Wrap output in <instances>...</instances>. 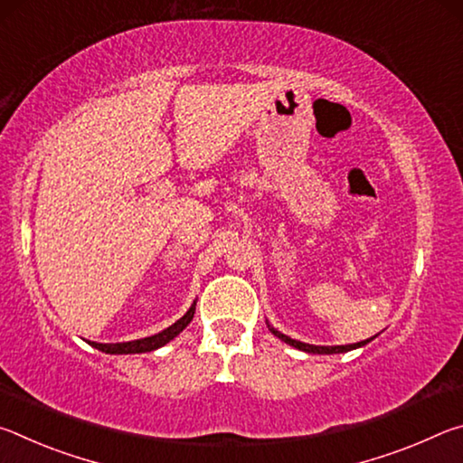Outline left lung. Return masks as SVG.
<instances>
[{
    "label": "left lung",
    "instance_id": "8db88e82",
    "mask_svg": "<svg viewBox=\"0 0 463 463\" xmlns=\"http://www.w3.org/2000/svg\"><path fill=\"white\" fill-rule=\"evenodd\" d=\"M269 331L278 336V339H281L284 343H288V345H292V347H296V349H300V351H307V354H326V355H331V354H345V351H351V349H357V347H362V345H365V343H370L372 339H367V341H362V343H354V345H336V347H318V345H308V343H300V341H296V339H289V336H286V335H281L279 331H276V328H271L269 326Z\"/></svg>",
    "mask_w": 463,
    "mask_h": 463
}]
</instances>
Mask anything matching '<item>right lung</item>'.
Listing matches in <instances>:
<instances>
[{"mask_svg": "<svg viewBox=\"0 0 463 463\" xmlns=\"http://www.w3.org/2000/svg\"><path fill=\"white\" fill-rule=\"evenodd\" d=\"M194 312H195V304L194 307L185 312V315L174 323L171 326H167L165 331L156 333L153 336H145V339H137V341H128V343H90L91 347H96L99 351H104V354H146V351H155L163 347V345L169 343L174 336H177L179 333L184 331V328L192 323L194 318Z\"/></svg>", "mask_w": 463, "mask_h": 463, "instance_id": "add662e5", "label": "right lung"}]
</instances>
